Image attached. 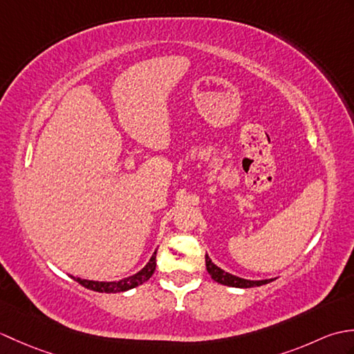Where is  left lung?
Segmentation results:
<instances>
[{
  "label": "left lung",
  "instance_id": "left-lung-1",
  "mask_svg": "<svg viewBox=\"0 0 354 354\" xmlns=\"http://www.w3.org/2000/svg\"><path fill=\"white\" fill-rule=\"evenodd\" d=\"M205 265H207L208 274L212 275L214 281L225 286H231V288H255V286H263L270 281V280L252 281V280H245V278H239L236 275H231L228 272H225V270H222L221 268H217L207 254H205Z\"/></svg>",
  "mask_w": 354,
  "mask_h": 354
}]
</instances>
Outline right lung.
<instances>
[{
  "label": "right lung",
  "instance_id": "obj_1",
  "mask_svg": "<svg viewBox=\"0 0 354 354\" xmlns=\"http://www.w3.org/2000/svg\"><path fill=\"white\" fill-rule=\"evenodd\" d=\"M156 268V251L153 252L152 259L149 260L147 265L142 268L140 272H137L132 277L123 278L120 281H111V283H104V281H91V280H82V278H74L79 284L84 286V288L89 290H95V292H104V293H115V292H124L137 288V286L142 284L147 281L150 277L153 275Z\"/></svg>",
  "mask_w": 354,
  "mask_h": 354
}]
</instances>
